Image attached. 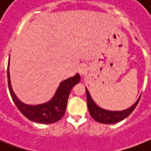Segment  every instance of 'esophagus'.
Segmentation results:
<instances>
[{"instance_id":"34e87169","label":"esophagus","mask_w":151,"mask_h":151,"mask_svg":"<svg viewBox=\"0 0 151 151\" xmlns=\"http://www.w3.org/2000/svg\"><path fill=\"white\" fill-rule=\"evenodd\" d=\"M78 72L80 73L81 75H84L88 72V68L87 66H85V65H81V66H79L78 68Z\"/></svg>"}]
</instances>
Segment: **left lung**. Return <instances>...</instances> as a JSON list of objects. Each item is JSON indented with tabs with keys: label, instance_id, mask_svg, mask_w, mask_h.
<instances>
[{
	"label": "left lung",
	"instance_id": "1",
	"mask_svg": "<svg viewBox=\"0 0 151 151\" xmlns=\"http://www.w3.org/2000/svg\"><path fill=\"white\" fill-rule=\"evenodd\" d=\"M85 91H86V96H87L88 108V111H89L91 117L97 122L103 123V124H114L126 118L135 110L139 101L140 99V96H139L136 103H134L131 107L128 108L126 110H120V111H111V110L103 109L99 107V106H97L92 99L91 95L86 88H85Z\"/></svg>",
	"mask_w": 151,
	"mask_h": 151
}]
</instances>
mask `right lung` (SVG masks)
<instances>
[{
    "instance_id": "obj_1",
    "label": "right lung",
    "mask_w": 151,
    "mask_h": 151,
    "mask_svg": "<svg viewBox=\"0 0 151 151\" xmlns=\"http://www.w3.org/2000/svg\"><path fill=\"white\" fill-rule=\"evenodd\" d=\"M10 58V55H9ZM8 85L9 92L13 102L25 117L32 122L41 124H52L58 122L63 117L67 105L69 95L72 88L81 80L80 75L77 73L75 76L62 81L59 84L54 96L48 102L39 105H27L18 99L14 93L11 85L10 73H9V60L8 63Z\"/></svg>"
}]
</instances>
